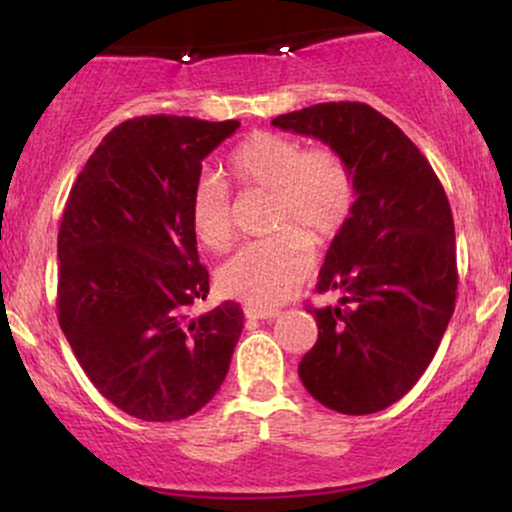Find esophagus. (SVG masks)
Returning a JSON list of instances; mask_svg holds the SVG:
<instances>
[{"label": "esophagus", "instance_id": "obj_1", "mask_svg": "<svg viewBox=\"0 0 512 512\" xmlns=\"http://www.w3.org/2000/svg\"><path fill=\"white\" fill-rule=\"evenodd\" d=\"M279 315V310L274 308H255V305H245V317L250 320H269V317Z\"/></svg>", "mask_w": 512, "mask_h": 512}]
</instances>
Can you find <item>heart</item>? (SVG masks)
Masks as SVG:
<instances>
[{"label":"heart","instance_id":"obj_1","mask_svg":"<svg viewBox=\"0 0 512 512\" xmlns=\"http://www.w3.org/2000/svg\"><path fill=\"white\" fill-rule=\"evenodd\" d=\"M226 170L245 190L272 192L269 226L274 236L245 245L219 269L228 296L255 308L286 301L310 272V243L325 245L349 221L356 180L346 158L330 146L305 149L276 132H255L228 154ZM187 219L197 243L223 252L233 243V207L219 175H204L187 199Z\"/></svg>","mask_w":512,"mask_h":512}]
</instances>
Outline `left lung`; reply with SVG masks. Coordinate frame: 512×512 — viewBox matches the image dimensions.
I'll return each instance as SVG.
<instances>
[{
    "mask_svg": "<svg viewBox=\"0 0 512 512\" xmlns=\"http://www.w3.org/2000/svg\"><path fill=\"white\" fill-rule=\"evenodd\" d=\"M272 125L320 139L354 170V211L315 286L344 296L308 308L317 342L298 375L325 407L373 414L416 385L448 330L457 298L450 202L426 156L366 103H317Z\"/></svg>",
    "mask_w": 512,
    "mask_h": 512,
    "instance_id": "1",
    "label": "left lung"
}]
</instances>
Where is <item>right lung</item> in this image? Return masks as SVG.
<instances>
[{"label":"right lung","mask_w":512,"mask_h":512,"mask_svg":"<svg viewBox=\"0 0 512 512\" xmlns=\"http://www.w3.org/2000/svg\"><path fill=\"white\" fill-rule=\"evenodd\" d=\"M238 120L142 115L103 137L72 185L57 233V320L96 390L142 421H178L216 395L243 332L209 293L187 199Z\"/></svg>","instance_id":"add662e5"}]
</instances>
